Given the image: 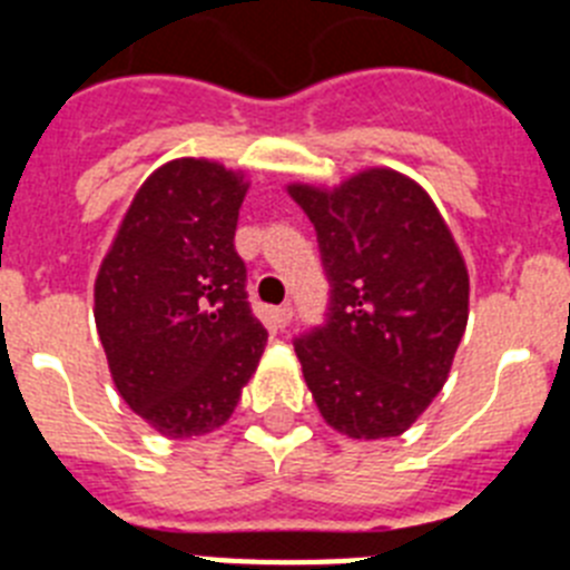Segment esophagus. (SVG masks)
<instances>
[{
    "label": "esophagus",
    "instance_id": "obj_1",
    "mask_svg": "<svg viewBox=\"0 0 570 570\" xmlns=\"http://www.w3.org/2000/svg\"><path fill=\"white\" fill-rule=\"evenodd\" d=\"M291 316H294V308H291V305H279V308H274V322L279 325V328H288Z\"/></svg>",
    "mask_w": 570,
    "mask_h": 570
}]
</instances>
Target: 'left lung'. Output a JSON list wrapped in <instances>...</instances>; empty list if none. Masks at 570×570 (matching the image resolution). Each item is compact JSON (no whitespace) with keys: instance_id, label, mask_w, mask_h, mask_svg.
<instances>
[{"instance_id":"1","label":"left lung","mask_w":570,"mask_h":570,"mask_svg":"<svg viewBox=\"0 0 570 570\" xmlns=\"http://www.w3.org/2000/svg\"><path fill=\"white\" fill-rule=\"evenodd\" d=\"M331 282L325 325L294 342L322 420L351 440L405 434L445 385L468 325V268L428 190L391 168L291 183Z\"/></svg>"}]
</instances>
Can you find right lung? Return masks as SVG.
<instances>
[{
  "instance_id": "add662e5",
  "label": "right lung",
  "mask_w": 570,
  "mask_h": 570,
  "mask_svg": "<svg viewBox=\"0 0 570 570\" xmlns=\"http://www.w3.org/2000/svg\"><path fill=\"white\" fill-rule=\"evenodd\" d=\"M245 170L170 159L139 185L99 265L94 316L128 407L168 440L230 420L268 331L234 248Z\"/></svg>"
}]
</instances>
